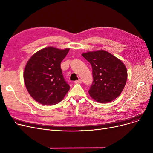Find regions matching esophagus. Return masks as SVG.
Here are the masks:
<instances>
[{"instance_id": "obj_1", "label": "esophagus", "mask_w": 153, "mask_h": 153, "mask_svg": "<svg viewBox=\"0 0 153 153\" xmlns=\"http://www.w3.org/2000/svg\"><path fill=\"white\" fill-rule=\"evenodd\" d=\"M75 83L76 84H81V83H82V80L81 79H79L78 81H75Z\"/></svg>"}]
</instances>
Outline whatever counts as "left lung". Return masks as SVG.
Here are the masks:
<instances>
[{
	"label": "left lung",
	"mask_w": 153,
	"mask_h": 153,
	"mask_svg": "<svg viewBox=\"0 0 153 153\" xmlns=\"http://www.w3.org/2000/svg\"><path fill=\"white\" fill-rule=\"evenodd\" d=\"M82 56L91 63L92 68L94 81L88 91L91 97L99 103H108L117 98L127 80L124 63L102 50L84 53Z\"/></svg>",
	"instance_id": "1"
}]
</instances>
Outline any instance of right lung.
<instances>
[{
	"mask_svg": "<svg viewBox=\"0 0 153 153\" xmlns=\"http://www.w3.org/2000/svg\"><path fill=\"white\" fill-rule=\"evenodd\" d=\"M69 48L61 50L48 46L36 52L28 61L23 79L31 97L44 105L61 102L70 86L64 81L61 62Z\"/></svg>",
	"mask_w": 153,
	"mask_h": 153,
	"instance_id": "right-lung-1",
	"label": "right lung"
}]
</instances>
